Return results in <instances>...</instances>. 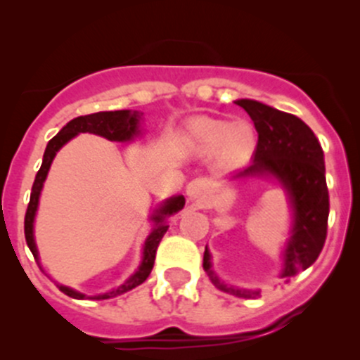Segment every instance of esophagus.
Listing matches in <instances>:
<instances>
[{
	"instance_id": "1",
	"label": "esophagus",
	"mask_w": 360,
	"mask_h": 360,
	"mask_svg": "<svg viewBox=\"0 0 360 360\" xmlns=\"http://www.w3.org/2000/svg\"><path fill=\"white\" fill-rule=\"evenodd\" d=\"M205 189H206V181L203 177H198V179H193L191 183L186 186V194H188V198L191 201H203Z\"/></svg>"
}]
</instances>
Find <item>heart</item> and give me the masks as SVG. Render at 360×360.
<instances>
[{
  "mask_svg": "<svg viewBox=\"0 0 360 360\" xmlns=\"http://www.w3.org/2000/svg\"><path fill=\"white\" fill-rule=\"evenodd\" d=\"M188 143L196 155L214 154L218 166L230 169L250 159L257 146V135L245 120L229 123L221 118H200L188 127Z\"/></svg>",
  "mask_w": 360,
  "mask_h": 360,
  "instance_id": "heart-1",
  "label": "heart"
}]
</instances>
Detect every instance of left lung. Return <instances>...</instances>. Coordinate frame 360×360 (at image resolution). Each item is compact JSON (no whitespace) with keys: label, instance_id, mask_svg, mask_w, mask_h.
<instances>
[{"label":"left lung","instance_id":"1","mask_svg":"<svg viewBox=\"0 0 360 360\" xmlns=\"http://www.w3.org/2000/svg\"><path fill=\"white\" fill-rule=\"evenodd\" d=\"M249 113L257 130V147L249 167L233 177L274 176L292 206L291 237L283 252L279 276L286 283L318 259L326 238L328 188L325 159L320 142L303 120L254 100L235 101ZM203 269L220 291L237 298L254 300L259 289H242L225 284L212 269V255L205 249Z\"/></svg>","mask_w":360,"mask_h":360}]
</instances>
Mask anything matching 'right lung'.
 <instances>
[{
    "instance_id": "obj_1",
    "label": "right lung",
    "mask_w": 360,
    "mask_h": 360,
    "mask_svg": "<svg viewBox=\"0 0 360 360\" xmlns=\"http://www.w3.org/2000/svg\"><path fill=\"white\" fill-rule=\"evenodd\" d=\"M142 115L143 113H140V111L118 110V111H100V113H91V115H84V117H77L71 120V122L62 128L59 134H57L56 137L47 143V148H45L44 152L42 166H40L39 172H37L34 186H32L30 203H28L27 213H25V240H27L28 249L32 250V254H34L35 259H39V252H37L35 238H34L35 213H37V208H39L40 191H42L45 177H47V172L49 169H51V164L53 157L57 154V150H59L64 143H68L69 140L76 137L77 134H86V131H88V134L100 135V137L108 139L111 142H128V140L137 137L140 134V120H142ZM184 203H186L184 196H174L155 210L154 214L150 217V220L154 221V229H152L150 235H148L146 243H143V257H142V262H140L139 269L135 271V274H131L120 288L111 289V291L105 292V295L93 296V300L115 298V296L123 295V292L137 288L139 284H142L143 281L148 278L152 267H154L157 247H159L164 233H166L169 229L166 218L177 212H181V210L184 208ZM57 286H59V289L64 292V295L71 296V298H76V300L86 298V295L74 291L71 288L60 286V284H57Z\"/></svg>"
}]
</instances>
